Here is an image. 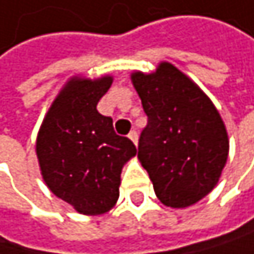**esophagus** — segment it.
<instances>
[{"instance_id": "esophagus-1", "label": "esophagus", "mask_w": 254, "mask_h": 254, "mask_svg": "<svg viewBox=\"0 0 254 254\" xmlns=\"http://www.w3.org/2000/svg\"><path fill=\"white\" fill-rule=\"evenodd\" d=\"M128 137L131 139V142H133L134 145H137V137H139V136H137V131H136V130H131V131L128 133Z\"/></svg>"}]
</instances>
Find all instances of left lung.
<instances>
[{
  "mask_svg": "<svg viewBox=\"0 0 254 254\" xmlns=\"http://www.w3.org/2000/svg\"><path fill=\"white\" fill-rule=\"evenodd\" d=\"M131 83L148 117L137 157L157 198L177 209L195 204L218 183L229 156L227 130L217 107L168 62L151 74L133 72Z\"/></svg>",
  "mask_w": 254,
  "mask_h": 254,
  "instance_id": "8db88e82",
  "label": "left lung"
}]
</instances>
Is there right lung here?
Segmentation results:
<instances>
[{
    "label": "right lung",
    "instance_id": "obj_1",
    "mask_svg": "<svg viewBox=\"0 0 254 254\" xmlns=\"http://www.w3.org/2000/svg\"><path fill=\"white\" fill-rule=\"evenodd\" d=\"M113 77H72L48 109L36 139L41 174L50 191L78 213L101 215L120 197L124 163L136 156L110 117L97 110Z\"/></svg>",
    "mask_w": 254,
    "mask_h": 254
}]
</instances>
